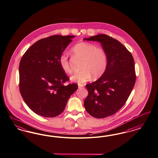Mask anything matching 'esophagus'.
Masks as SVG:
<instances>
[{
  "mask_svg": "<svg viewBox=\"0 0 158 158\" xmlns=\"http://www.w3.org/2000/svg\"><path fill=\"white\" fill-rule=\"evenodd\" d=\"M78 87H79V88L83 87V84H78Z\"/></svg>",
  "mask_w": 158,
  "mask_h": 158,
  "instance_id": "34e87169",
  "label": "esophagus"
}]
</instances>
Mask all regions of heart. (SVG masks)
Returning <instances> with one entry per match:
<instances>
[{
    "mask_svg": "<svg viewBox=\"0 0 158 158\" xmlns=\"http://www.w3.org/2000/svg\"><path fill=\"white\" fill-rule=\"evenodd\" d=\"M72 54L82 58L81 71L71 76L72 82L83 83L89 81L92 76L97 78L102 76L107 66V57L103 49L97 48L92 44L82 42L75 44L71 49ZM62 70L66 73L72 72L69 62L65 54L60 55L58 60Z\"/></svg>",
    "mask_w": 158,
    "mask_h": 158,
    "instance_id": "obj_1",
    "label": "heart"
}]
</instances>
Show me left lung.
<instances>
[{"label": "left lung", "instance_id": "left-lung-1", "mask_svg": "<svg viewBox=\"0 0 158 158\" xmlns=\"http://www.w3.org/2000/svg\"><path fill=\"white\" fill-rule=\"evenodd\" d=\"M83 40L100 42L107 57V66L101 77L87 84L84 106L93 117L103 118L114 114L125 103L134 86L136 75L130 52L118 40L98 34Z\"/></svg>", "mask_w": 158, "mask_h": 158}]
</instances>
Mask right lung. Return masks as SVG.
I'll use <instances>...</instances> for the list:
<instances>
[{
  "instance_id": "1",
  "label": "right lung",
  "mask_w": 158,
  "mask_h": 158,
  "mask_svg": "<svg viewBox=\"0 0 158 158\" xmlns=\"http://www.w3.org/2000/svg\"><path fill=\"white\" fill-rule=\"evenodd\" d=\"M74 35H56L37 41L22 56L19 65L20 92L28 107L44 117L61 114L78 86H65L68 76L58 60Z\"/></svg>"
}]
</instances>
